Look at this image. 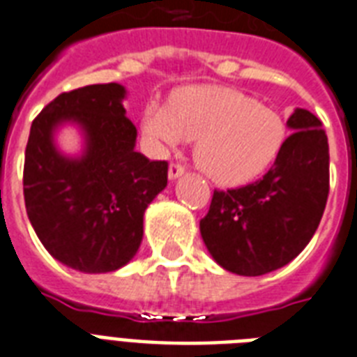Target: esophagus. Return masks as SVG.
I'll return each mask as SVG.
<instances>
[{
	"label": "esophagus",
	"mask_w": 357,
	"mask_h": 357,
	"mask_svg": "<svg viewBox=\"0 0 357 357\" xmlns=\"http://www.w3.org/2000/svg\"><path fill=\"white\" fill-rule=\"evenodd\" d=\"M184 165L181 164H171L169 165V171H167V176H169V181H176L178 176L184 175Z\"/></svg>",
	"instance_id": "1"
}]
</instances>
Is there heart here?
Here are the masks:
<instances>
[{
	"instance_id": "heart-1",
	"label": "heart",
	"mask_w": 357,
	"mask_h": 357,
	"mask_svg": "<svg viewBox=\"0 0 357 357\" xmlns=\"http://www.w3.org/2000/svg\"><path fill=\"white\" fill-rule=\"evenodd\" d=\"M141 132L158 149L197 139L199 169L225 186L261 176L287 141V124L278 112L229 87L184 89L167 107L149 104Z\"/></svg>"
}]
</instances>
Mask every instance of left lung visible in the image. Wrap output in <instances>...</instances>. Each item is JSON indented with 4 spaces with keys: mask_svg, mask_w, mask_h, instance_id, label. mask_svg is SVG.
<instances>
[{
    "mask_svg": "<svg viewBox=\"0 0 357 357\" xmlns=\"http://www.w3.org/2000/svg\"><path fill=\"white\" fill-rule=\"evenodd\" d=\"M292 134L272 169L248 186L214 192L199 222L212 259L227 272L262 275L289 264L313 238L330 192V151L322 123L296 107Z\"/></svg>",
    "mask_w": 357,
    "mask_h": 357,
    "instance_id": "1",
    "label": "left lung"
}]
</instances>
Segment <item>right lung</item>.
<instances>
[{"label":"right lung","instance_id":"obj_1","mask_svg":"<svg viewBox=\"0 0 357 357\" xmlns=\"http://www.w3.org/2000/svg\"><path fill=\"white\" fill-rule=\"evenodd\" d=\"M121 84L61 93L33 121L24 164L27 218L48 253L84 273L115 272L143 240V214L167 186V162L135 151ZM74 123L84 149L68 157L54 135Z\"/></svg>","mask_w":357,"mask_h":357}]
</instances>
